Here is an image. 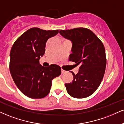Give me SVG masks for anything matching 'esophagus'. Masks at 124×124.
Instances as JSON below:
<instances>
[{
    "mask_svg": "<svg viewBox=\"0 0 124 124\" xmlns=\"http://www.w3.org/2000/svg\"><path fill=\"white\" fill-rule=\"evenodd\" d=\"M66 72H67V71H65V70H62V74H65Z\"/></svg>",
    "mask_w": 124,
    "mask_h": 124,
    "instance_id": "34e87169",
    "label": "esophagus"
}]
</instances>
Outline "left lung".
I'll use <instances>...</instances> for the list:
<instances>
[{
  "instance_id": "8db88e82",
  "label": "left lung",
  "mask_w": 124,
  "mask_h": 124,
  "mask_svg": "<svg viewBox=\"0 0 124 124\" xmlns=\"http://www.w3.org/2000/svg\"><path fill=\"white\" fill-rule=\"evenodd\" d=\"M60 34L72 41L69 60L80 65L72 82L65 84L70 95L76 98L89 97L97 90L104 76L106 65L105 47L93 32L84 27L61 30Z\"/></svg>"
}]
</instances>
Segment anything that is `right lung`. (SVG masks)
Instances as JSON below:
<instances>
[{
  "mask_svg": "<svg viewBox=\"0 0 124 124\" xmlns=\"http://www.w3.org/2000/svg\"><path fill=\"white\" fill-rule=\"evenodd\" d=\"M59 30L33 27L15 41L10 52V71L14 82L24 95L33 99L42 98L50 92L52 82L62 73L61 67L42 66L39 59L45 52L46 42Z\"/></svg>",
  "mask_w": 124,
  "mask_h": 124,
  "instance_id": "add662e5",
  "label": "right lung"
}]
</instances>
